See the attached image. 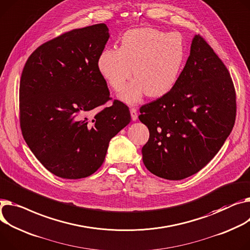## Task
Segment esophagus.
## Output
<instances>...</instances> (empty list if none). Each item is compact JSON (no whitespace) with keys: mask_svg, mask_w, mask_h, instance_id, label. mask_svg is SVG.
<instances>
[{"mask_svg":"<svg viewBox=\"0 0 250 250\" xmlns=\"http://www.w3.org/2000/svg\"><path fill=\"white\" fill-rule=\"evenodd\" d=\"M130 116L132 121H137L138 120V110L135 107L130 108Z\"/></svg>","mask_w":250,"mask_h":250,"instance_id":"esophagus-1","label":"esophagus"}]
</instances>
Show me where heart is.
<instances>
[{
  "instance_id": "heart-1",
  "label": "heart",
  "mask_w": 250,
  "mask_h": 250,
  "mask_svg": "<svg viewBox=\"0 0 250 250\" xmlns=\"http://www.w3.org/2000/svg\"><path fill=\"white\" fill-rule=\"evenodd\" d=\"M186 60L185 41L180 33L154 28H137L126 31L121 46L106 48L97 58V69L123 102L135 104L145 93L161 97L170 92L181 76Z\"/></svg>"
}]
</instances>
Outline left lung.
<instances>
[{
	"instance_id": "1",
	"label": "left lung",
	"mask_w": 250,
	"mask_h": 250,
	"mask_svg": "<svg viewBox=\"0 0 250 250\" xmlns=\"http://www.w3.org/2000/svg\"><path fill=\"white\" fill-rule=\"evenodd\" d=\"M140 112L149 130L142 148L146 168L163 179H185L205 167L233 128V82L213 49L195 35L175 87Z\"/></svg>"
}]
</instances>
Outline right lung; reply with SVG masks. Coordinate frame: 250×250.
I'll use <instances>...</instances> for the list:
<instances>
[{
  "instance_id": "right-lung-1",
  "label": "right lung",
  "mask_w": 250,
  "mask_h": 250,
  "mask_svg": "<svg viewBox=\"0 0 250 250\" xmlns=\"http://www.w3.org/2000/svg\"><path fill=\"white\" fill-rule=\"evenodd\" d=\"M109 38L105 24L64 33L38 47L20 80V124L25 142L44 167L63 179L92 175L109 141L130 122L128 107L109 101L97 58Z\"/></svg>"
}]
</instances>
